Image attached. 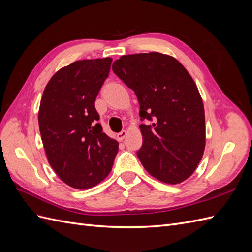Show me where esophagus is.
<instances>
[{"mask_svg": "<svg viewBox=\"0 0 252 252\" xmlns=\"http://www.w3.org/2000/svg\"><path fill=\"white\" fill-rule=\"evenodd\" d=\"M127 135V131L126 130H122L120 133L117 134V139L119 141H123L125 139V136Z\"/></svg>", "mask_w": 252, "mask_h": 252, "instance_id": "esophagus-1", "label": "esophagus"}]
</instances>
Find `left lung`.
Instances as JSON below:
<instances>
[{"label":"left lung","mask_w":252,"mask_h":252,"mask_svg":"<svg viewBox=\"0 0 252 252\" xmlns=\"http://www.w3.org/2000/svg\"><path fill=\"white\" fill-rule=\"evenodd\" d=\"M112 70L140 104L143 145L138 158L152 177L167 184L187 180L206 144L205 111L193 79L177 59L159 52L122 56Z\"/></svg>","instance_id":"1"}]
</instances>
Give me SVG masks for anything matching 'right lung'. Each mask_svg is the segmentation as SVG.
I'll return each instance as SVG.
<instances>
[{
  "mask_svg": "<svg viewBox=\"0 0 252 252\" xmlns=\"http://www.w3.org/2000/svg\"><path fill=\"white\" fill-rule=\"evenodd\" d=\"M111 58L81 60L61 68L41 98L39 127L52 169L68 186L88 189L111 171L119 143L103 132L94 102Z\"/></svg>",
  "mask_w": 252,
  "mask_h": 252,
  "instance_id": "add662e5",
  "label": "right lung"
}]
</instances>
